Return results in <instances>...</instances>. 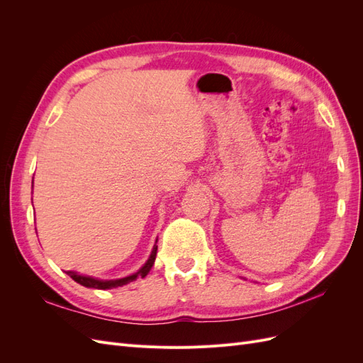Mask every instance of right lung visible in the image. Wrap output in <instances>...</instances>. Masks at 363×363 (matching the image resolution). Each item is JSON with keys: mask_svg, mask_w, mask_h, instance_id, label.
<instances>
[{"mask_svg": "<svg viewBox=\"0 0 363 363\" xmlns=\"http://www.w3.org/2000/svg\"><path fill=\"white\" fill-rule=\"evenodd\" d=\"M156 255H157V247L155 245V248H152L151 251V256L150 259L147 260V263L144 267H142L136 274H133V276H128L125 279H119V280H107V281H103V280H96V279H92V277H84V276H80V274H77L74 271H67L68 276L75 280L77 283L83 284V286L86 288H95V289H112V288H118V286H123V284H127L128 281H133L136 280L138 277L144 279L147 274L150 272L151 267L155 265V260H156Z\"/></svg>", "mask_w": 363, "mask_h": 363, "instance_id": "add662e5", "label": "right lung"}]
</instances>
